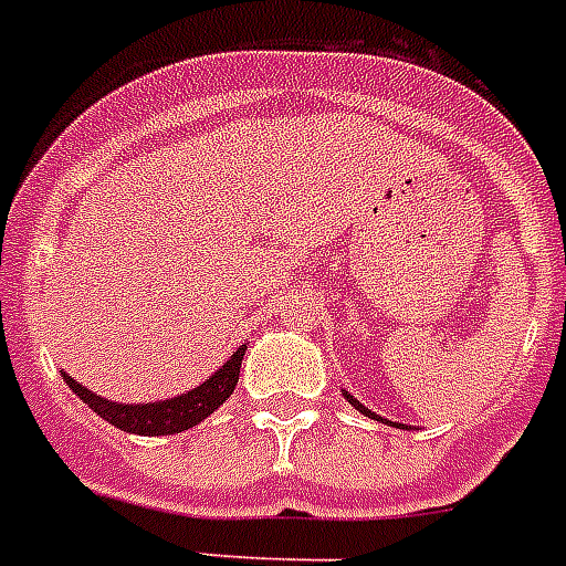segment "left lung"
I'll use <instances>...</instances> for the list:
<instances>
[{"label": "left lung", "mask_w": 566, "mask_h": 566, "mask_svg": "<svg viewBox=\"0 0 566 566\" xmlns=\"http://www.w3.org/2000/svg\"><path fill=\"white\" fill-rule=\"evenodd\" d=\"M344 396H346V399H349V402H353L355 408H358V411H361V413H367V417H373V420H381V417H378V413H373L370 408H364V405L358 402V399H353V396H349V394H344ZM396 426H399V422H396Z\"/></svg>", "instance_id": "1"}]
</instances>
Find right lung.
<instances>
[{
  "mask_svg": "<svg viewBox=\"0 0 566 566\" xmlns=\"http://www.w3.org/2000/svg\"><path fill=\"white\" fill-rule=\"evenodd\" d=\"M247 355V346H240L238 353L231 355L229 361L222 364L220 370L211 378H205L202 385L188 390V394L172 396L164 402H146V405H123L102 399L93 390L82 387L75 378L64 373V381L70 385L78 399L91 405L93 411L99 413L102 420L117 426L119 431H132V434H179L185 429H193L196 422H202L208 413H213L226 399L231 396L240 376V361Z\"/></svg>",
  "mask_w": 566,
  "mask_h": 566,
  "instance_id": "add662e5",
  "label": "right lung"
}]
</instances>
